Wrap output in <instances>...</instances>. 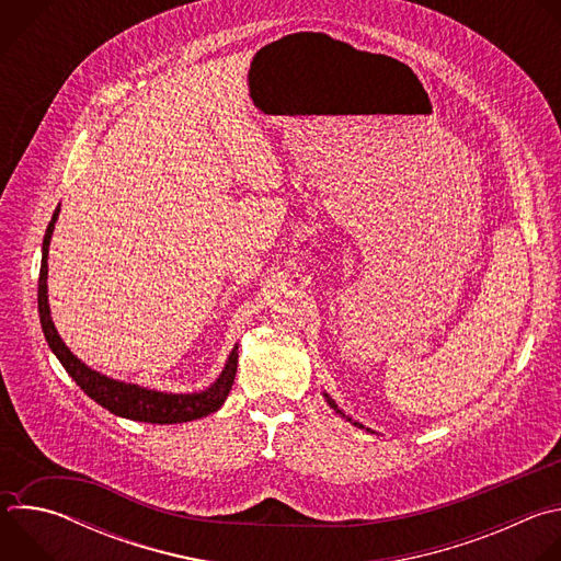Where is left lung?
Segmentation results:
<instances>
[{"instance_id": "obj_1", "label": "left lung", "mask_w": 561, "mask_h": 561, "mask_svg": "<svg viewBox=\"0 0 561 561\" xmlns=\"http://www.w3.org/2000/svg\"><path fill=\"white\" fill-rule=\"evenodd\" d=\"M327 402H329V404H331V409H335V411H337V413H340V415H344V413H342V411H340V409H337V404H335V402H333V399H331V397H329V394H327ZM344 417H346V415H344ZM346 420H348V422H353V420H351V417H346ZM353 424H355V426H359V428H364V426H362V424H357V422H353Z\"/></svg>"}]
</instances>
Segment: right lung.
I'll use <instances>...</instances> for the list:
<instances>
[{
	"instance_id": "right-lung-1",
	"label": "right lung",
	"mask_w": 561,
	"mask_h": 561,
	"mask_svg": "<svg viewBox=\"0 0 561 561\" xmlns=\"http://www.w3.org/2000/svg\"><path fill=\"white\" fill-rule=\"evenodd\" d=\"M59 208H55L53 219L44 234V247H42V268H39V284H37V306H39V322L44 337L50 346V351L57 355L66 373L77 381L91 399L113 415L135 420V422H148V424H182L191 420L206 417L221 409L226 397L232 388L234 373H237V346L230 351L228 362L221 370V375L210 383V388L202 392H188V394H175V392H162V390H150L137 383H126L113 377H106L93 368H89L84 362H79L70 348L61 342L53 319H50V306H48V247L50 237L55 230Z\"/></svg>"
}]
</instances>
